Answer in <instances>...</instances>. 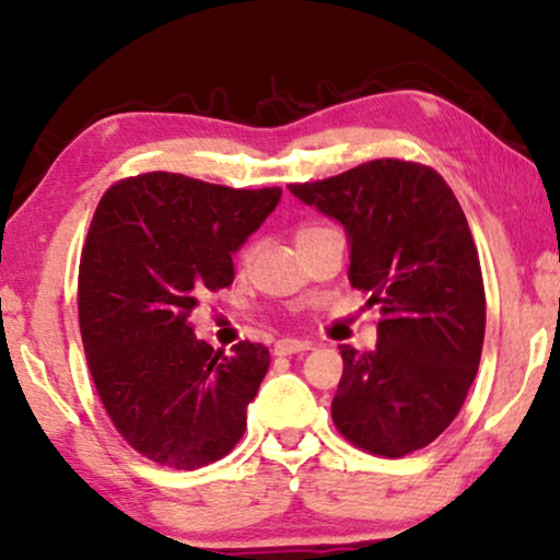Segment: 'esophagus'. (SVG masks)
I'll return each mask as SVG.
<instances>
[{
  "mask_svg": "<svg viewBox=\"0 0 560 560\" xmlns=\"http://www.w3.org/2000/svg\"><path fill=\"white\" fill-rule=\"evenodd\" d=\"M304 350H312L310 340H294V338H284L273 346L276 355H294V353H304Z\"/></svg>",
  "mask_w": 560,
  "mask_h": 560,
  "instance_id": "1",
  "label": "esophagus"
}]
</instances>
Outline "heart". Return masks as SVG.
<instances>
[{"label": "heart", "mask_w": 560, "mask_h": 560, "mask_svg": "<svg viewBox=\"0 0 560 560\" xmlns=\"http://www.w3.org/2000/svg\"><path fill=\"white\" fill-rule=\"evenodd\" d=\"M317 225H304L302 230H300V233H296V237H300V235H304V233H310V230H315ZM243 260H250V250H245L243 253Z\"/></svg>", "instance_id": "obj_1"}]
</instances>
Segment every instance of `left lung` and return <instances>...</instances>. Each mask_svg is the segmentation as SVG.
<instances>
[{
	"instance_id": "left-lung-1",
	"label": "left lung",
	"mask_w": 560,
	"mask_h": 560,
	"mask_svg": "<svg viewBox=\"0 0 560 560\" xmlns=\"http://www.w3.org/2000/svg\"><path fill=\"white\" fill-rule=\"evenodd\" d=\"M289 191L340 222L350 284L382 304L376 348L340 346L335 428L376 456L424 448L456 420L487 327L479 256L456 194L438 171L394 159Z\"/></svg>"
}]
</instances>
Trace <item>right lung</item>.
Segmentation results:
<instances>
[{"label":"right lung","instance_id":"right-lung-1","mask_svg":"<svg viewBox=\"0 0 560 560\" xmlns=\"http://www.w3.org/2000/svg\"><path fill=\"white\" fill-rule=\"evenodd\" d=\"M281 199L153 171L104 194L79 266V327L89 371L119 435L155 464L191 471L245 432L268 348L214 350L189 315L230 287L233 256Z\"/></svg>","mask_w":560,"mask_h":560}]
</instances>
